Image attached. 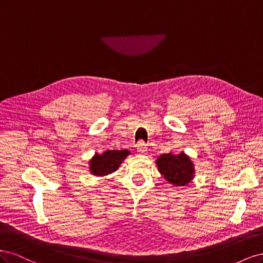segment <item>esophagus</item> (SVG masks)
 Instances as JSON below:
<instances>
[{
    "instance_id": "esophagus-1",
    "label": "esophagus",
    "mask_w": 263,
    "mask_h": 263,
    "mask_svg": "<svg viewBox=\"0 0 263 263\" xmlns=\"http://www.w3.org/2000/svg\"><path fill=\"white\" fill-rule=\"evenodd\" d=\"M137 153L138 154H146L147 153V147L145 145L144 141H139L138 145H137Z\"/></svg>"
}]
</instances>
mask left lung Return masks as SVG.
Listing matches in <instances>:
<instances>
[{
    "label": "left lung",
    "mask_w": 263,
    "mask_h": 263,
    "mask_svg": "<svg viewBox=\"0 0 263 263\" xmlns=\"http://www.w3.org/2000/svg\"><path fill=\"white\" fill-rule=\"evenodd\" d=\"M156 162L159 172L174 186H185L194 178V164L184 153L161 155Z\"/></svg>",
    "instance_id": "8db88e82"
}]
</instances>
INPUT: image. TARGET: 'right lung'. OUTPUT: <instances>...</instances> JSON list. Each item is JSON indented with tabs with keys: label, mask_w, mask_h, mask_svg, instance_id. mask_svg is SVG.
Segmentation results:
<instances>
[{
	"label": "right lung",
	"mask_w": 263,
	"mask_h": 263,
	"mask_svg": "<svg viewBox=\"0 0 263 263\" xmlns=\"http://www.w3.org/2000/svg\"><path fill=\"white\" fill-rule=\"evenodd\" d=\"M129 154V150H106L102 155L95 154L89 162L90 172L98 177L113 173Z\"/></svg>",
	"instance_id": "1"
}]
</instances>
